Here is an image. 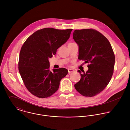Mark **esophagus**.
I'll return each instance as SVG.
<instances>
[{
    "instance_id": "34e87169",
    "label": "esophagus",
    "mask_w": 130,
    "mask_h": 130,
    "mask_svg": "<svg viewBox=\"0 0 130 130\" xmlns=\"http://www.w3.org/2000/svg\"><path fill=\"white\" fill-rule=\"evenodd\" d=\"M74 71V70H73V69H68V72H69V73H71L73 72Z\"/></svg>"
}]
</instances>
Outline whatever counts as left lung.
<instances>
[{
    "label": "left lung",
    "mask_w": 130,
    "mask_h": 130,
    "mask_svg": "<svg viewBox=\"0 0 130 130\" xmlns=\"http://www.w3.org/2000/svg\"><path fill=\"white\" fill-rule=\"evenodd\" d=\"M73 38L78 45L79 60L89 63L86 73L78 70L80 79L75 90L85 96L92 97L103 91L111 79L115 55L108 39L93 29L75 30Z\"/></svg>",
    "instance_id": "8db88e82"
}]
</instances>
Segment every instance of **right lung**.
I'll list each match as a JSON object with an SVG mask.
<instances>
[{
  "mask_svg": "<svg viewBox=\"0 0 130 130\" xmlns=\"http://www.w3.org/2000/svg\"><path fill=\"white\" fill-rule=\"evenodd\" d=\"M72 29L45 28L28 37L21 47L19 70L24 85L39 98L50 97L58 89L61 79L68 73L65 68L50 70L49 58L70 38Z\"/></svg>",
  "mask_w": 130,
  "mask_h": 130,
  "instance_id": "obj_1",
  "label": "right lung"
}]
</instances>
